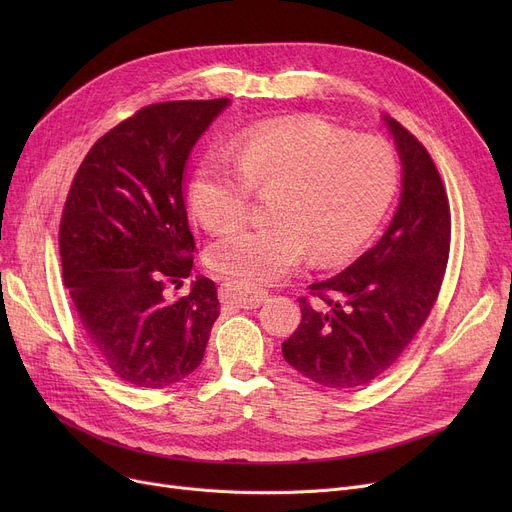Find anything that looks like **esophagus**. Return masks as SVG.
Instances as JSON below:
<instances>
[{"label":"esophagus","mask_w":512,"mask_h":512,"mask_svg":"<svg viewBox=\"0 0 512 512\" xmlns=\"http://www.w3.org/2000/svg\"><path fill=\"white\" fill-rule=\"evenodd\" d=\"M220 297L222 301L232 303L240 309H257L267 301V292L245 282H228L222 286Z\"/></svg>","instance_id":"esophagus-1"}]
</instances>
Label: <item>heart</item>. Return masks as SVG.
I'll return each mask as SVG.
<instances>
[{
  "instance_id": "obj_1",
  "label": "heart",
  "mask_w": 512,
  "mask_h": 512,
  "mask_svg": "<svg viewBox=\"0 0 512 512\" xmlns=\"http://www.w3.org/2000/svg\"><path fill=\"white\" fill-rule=\"evenodd\" d=\"M253 188H274L276 220L224 232L207 263L236 282H278L309 251L315 263H332L365 245L394 201L398 161L380 139H351L319 118L282 120L249 130L230 151L209 149L188 182V201L215 230L245 215Z\"/></svg>"
}]
</instances>
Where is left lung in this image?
Returning <instances> with one entry per match:
<instances>
[{
    "mask_svg": "<svg viewBox=\"0 0 512 512\" xmlns=\"http://www.w3.org/2000/svg\"><path fill=\"white\" fill-rule=\"evenodd\" d=\"M382 120L402 166L394 218L346 270L309 286L324 305L301 299V326L282 344L288 365L332 390L365 386L402 355L438 299L448 261L450 209L434 161L409 130Z\"/></svg>",
    "mask_w": 512,
    "mask_h": 512,
    "instance_id": "1",
    "label": "left lung"
}]
</instances>
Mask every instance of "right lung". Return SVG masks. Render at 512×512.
Wrapping results in <instances>:
<instances>
[{"mask_svg":"<svg viewBox=\"0 0 512 512\" xmlns=\"http://www.w3.org/2000/svg\"><path fill=\"white\" fill-rule=\"evenodd\" d=\"M230 99L143 107L93 145L64 205V284L99 359L139 388H168L203 361L220 315L215 284L199 276L182 299L166 284L191 276L182 174Z\"/></svg>","mask_w":512,"mask_h":512,"instance_id":"obj_1","label":"right lung"}]
</instances>
